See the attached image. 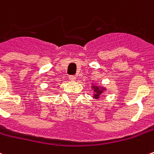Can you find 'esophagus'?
<instances>
[{"instance_id":"esophagus-1","label":"esophagus","mask_w":154,"mask_h":154,"mask_svg":"<svg viewBox=\"0 0 154 154\" xmlns=\"http://www.w3.org/2000/svg\"><path fill=\"white\" fill-rule=\"evenodd\" d=\"M69 79H70L71 81L74 82V81L76 80V77H75V76H69Z\"/></svg>"}]
</instances>
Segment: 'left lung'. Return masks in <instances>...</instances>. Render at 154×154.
Returning a JSON list of instances; mask_svg holds the SVG:
<instances>
[{"label": "left lung", "instance_id": "obj_1", "mask_svg": "<svg viewBox=\"0 0 154 154\" xmlns=\"http://www.w3.org/2000/svg\"><path fill=\"white\" fill-rule=\"evenodd\" d=\"M92 88H93L94 92H95L93 97L94 98H96V99L99 98L100 94L102 93L104 91L106 90V88H104V87H97V86H92Z\"/></svg>", "mask_w": 154, "mask_h": 154}]
</instances>
